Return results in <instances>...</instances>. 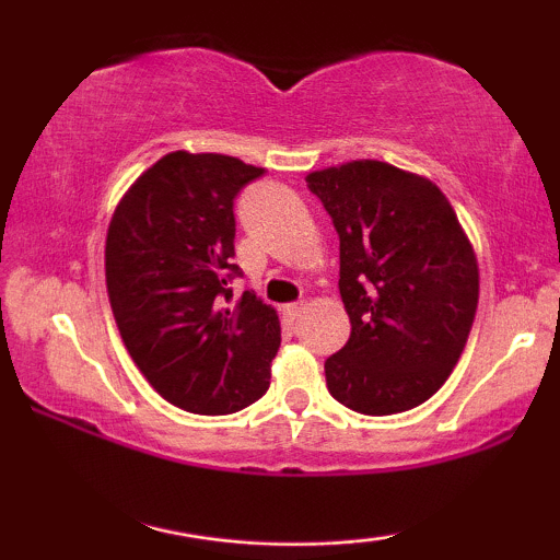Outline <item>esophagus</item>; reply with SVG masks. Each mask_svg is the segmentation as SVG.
<instances>
[{
    "instance_id": "esophagus-1",
    "label": "esophagus",
    "mask_w": 560,
    "mask_h": 560,
    "mask_svg": "<svg viewBox=\"0 0 560 560\" xmlns=\"http://www.w3.org/2000/svg\"><path fill=\"white\" fill-rule=\"evenodd\" d=\"M302 311H305V305H302V302H292V305L284 307V316H287L289 320H294V318H300Z\"/></svg>"
}]
</instances>
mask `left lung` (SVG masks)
Listing matches in <instances>:
<instances>
[{
	"label": "left lung",
	"instance_id": "left-lung-1",
	"mask_svg": "<svg viewBox=\"0 0 560 560\" xmlns=\"http://www.w3.org/2000/svg\"><path fill=\"white\" fill-rule=\"evenodd\" d=\"M339 236L350 339L326 358L334 400L363 416L427 402L464 352L479 268L447 197L427 178L355 160L305 178Z\"/></svg>",
	"mask_w": 560,
	"mask_h": 560
}]
</instances>
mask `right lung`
Masks as SVG:
<instances>
[{"label": "right lung", "instance_id": "add662e5", "mask_svg": "<svg viewBox=\"0 0 560 560\" xmlns=\"http://www.w3.org/2000/svg\"><path fill=\"white\" fill-rule=\"evenodd\" d=\"M262 168L171 152L137 178L107 229L105 276L128 355L176 408L226 416L260 400L279 316L253 289L234 298V199Z\"/></svg>", "mask_w": 560, "mask_h": 560}]
</instances>
